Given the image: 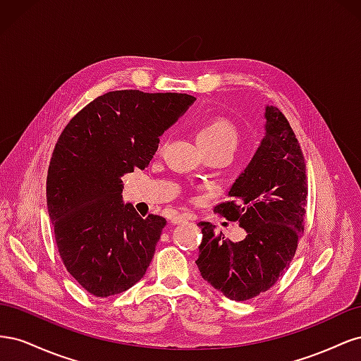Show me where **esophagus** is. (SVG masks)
I'll list each match as a JSON object with an SVG mask.
<instances>
[{
    "mask_svg": "<svg viewBox=\"0 0 361 361\" xmlns=\"http://www.w3.org/2000/svg\"><path fill=\"white\" fill-rule=\"evenodd\" d=\"M190 220H191V218L188 215H173L170 218V223L171 224H182V223H187Z\"/></svg>",
    "mask_w": 361,
    "mask_h": 361,
    "instance_id": "1",
    "label": "esophagus"
}]
</instances>
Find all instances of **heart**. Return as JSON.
Returning <instances> with one entry per match:
<instances>
[{"label": "heart", "instance_id": "heart-1", "mask_svg": "<svg viewBox=\"0 0 361 361\" xmlns=\"http://www.w3.org/2000/svg\"><path fill=\"white\" fill-rule=\"evenodd\" d=\"M197 138L206 150L216 147L233 150L238 145V130L227 118L215 117L200 126Z\"/></svg>", "mask_w": 361, "mask_h": 361}]
</instances>
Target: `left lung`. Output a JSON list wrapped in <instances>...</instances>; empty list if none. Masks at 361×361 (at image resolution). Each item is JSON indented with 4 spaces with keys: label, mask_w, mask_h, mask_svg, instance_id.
<instances>
[{
    "label": "left lung",
    "mask_w": 361,
    "mask_h": 361,
    "mask_svg": "<svg viewBox=\"0 0 361 361\" xmlns=\"http://www.w3.org/2000/svg\"><path fill=\"white\" fill-rule=\"evenodd\" d=\"M265 137L215 212L238 221L239 243L199 224L203 239L195 260L202 277L227 298L247 301L268 290L295 256L304 232L307 178L300 143L277 106H265Z\"/></svg>",
    "instance_id": "1"
}]
</instances>
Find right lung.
Listing matches in <instances>:
<instances>
[{"instance_id":"1","label":"right lung","mask_w":361,"mask_h":361,"mask_svg":"<svg viewBox=\"0 0 361 361\" xmlns=\"http://www.w3.org/2000/svg\"><path fill=\"white\" fill-rule=\"evenodd\" d=\"M185 93L116 90L96 97L63 129L48 169L47 204L69 274L94 297L143 279L166 218L123 203L122 176L145 170L159 137L194 104Z\"/></svg>"}]
</instances>
